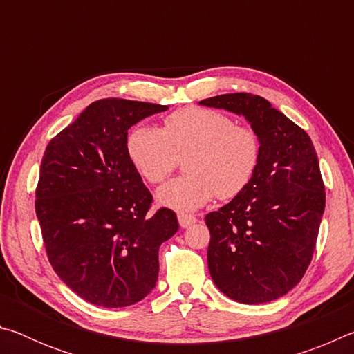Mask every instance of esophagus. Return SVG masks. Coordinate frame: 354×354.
<instances>
[{
    "label": "esophagus",
    "instance_id": "obj_1",
    "mask_svg": "<svg viewBox=\"0 0 354 354\" xmlns=\"http://www.w3.org/2000/svg\"><path fill=\"white\" fill-rule=\"evenodd\" d=\"M178 221H179V226H181V227H189L194 223H196V218L194 217V215L178 214Z\"/></svg>",
    "mask_w": 354,
    "mask_h": 354
}]
</instances>
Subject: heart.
<instances>
[{
  "label": "heart",
  "mask_w": 354,
  "mask_h": 354,
  "mask_svg": "<svg viewBox=\"0 0 354 354\" xmlns=\"http://www.w3.org/2000/svg\"><path fill=\"white\" fill-rule=\"evenodd\" d=\"M127 153L145 181L158 184L185 158L187 175L171 179L156 192L160 206L192 212L215 195L234 198L253 179L261 156L254 129L236 124L223 112L184 107L170 113L164 129L140 123L131 129Z\"/></svg>",
  "instance_id": "1"
}]
</instances>
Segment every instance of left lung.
Instances as JSON below:
<instances>
[{"mask_svg":"<svg viewBox=\"0 0 354 354\" xmlns=\"http://www.w3.org/2000/svg\"><path fill=\"white\" fill-rule=\"evenodd\" d=\"M198 104L243 117L261 142L247 189L205 218L209 273L237 303L273 301L299 283L314 254L325 211L315 148L301 128L257 95L226 93Z\"/></svg>","mask_w":354,"mask_h":354,"instance_id":"left-lung-1","label":"left lung"}]
</instances>
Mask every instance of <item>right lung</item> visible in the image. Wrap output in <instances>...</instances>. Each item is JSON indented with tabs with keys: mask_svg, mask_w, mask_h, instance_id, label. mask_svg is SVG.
I'll return each instance as SVG.
<instances>
[{
	"mask_svg": "<svg viewBox=\"0 0 354 354\" xmlns=\"http://www.w3.org/2000/svg\"><path fill=\"white\" fill-rule=\"evenodd\" d=\"M169 106L98 100L45 149L35 214L53 268L76 295L103 308L131 306L154 289L160 243L176 214L147 212L153 196L127 153L128 129Z\"/></svg>",
	"mask_w": 354,
	"mask_h": 354,
	"instance_id": "add662e5",
	"label": "right lung"
}]
</instances>
